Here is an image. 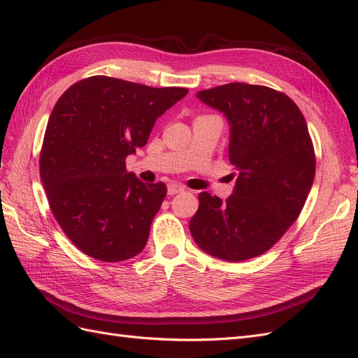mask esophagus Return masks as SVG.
Listing matches in <instances>:
<instances>
[{
	"instance_id": "1",
	"label": "esophagus",
	"mask_w": 358,
	"mask_h": 358,
	"mask_svg": "<svg viewBox=\"0 0 358 358\" xmlns=\"http://www.w3.org/2000/svg\"><path fill=\"white\" fill-rule=\"evenodd\" d=\"M182 191H185V187L183 185H179V183H169V187H167L169 196H175V194H179Z\"/></svg>"
}]
</instances>
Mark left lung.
I'll return each instance as SVG.
<instances>
[{
	"mask_svg": "<svg viewBox=\"0 0 358 358\" xmlns=\"http://www.w3.org/2000/svg\"><path fill=\"white\" fill-rule=\"evenodd\" d=\"M197 99L229 121L237 179L225 201L200 192L189 231L206 254L243 262L268 251L299 218L315 178L313 145L296 103L267 86L227 83Z\"/></svg>",
	"mask_w": 358,
	"mask_h": 358,
	"instance_id": "8db88e82",
	"label": "left lung"
}]
</instances>
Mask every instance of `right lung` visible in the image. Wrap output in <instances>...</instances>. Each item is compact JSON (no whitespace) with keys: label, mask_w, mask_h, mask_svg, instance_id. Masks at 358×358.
Here are the masks:
<instances>
[{"label":"right lung","mask_w":358,"mask_h":358,"mask_svg":"<svg viewBox=\"0 0 358 358\" xmlns=\"http://www.w3.org/2000/svg\"><path fill=\"white\" fill-rule=\"evenodd\" d=\"M187 94L92 76L59 96L43 140L40 178L53 216L83 254L116 263L143 251L167 187L137 179L125 158Z\"/></svg>","instance_id":"right-lung-1"}]
</instances>
